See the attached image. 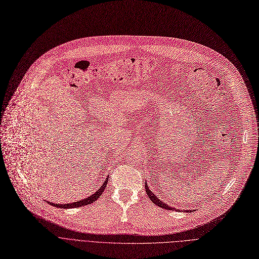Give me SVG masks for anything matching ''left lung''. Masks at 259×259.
Masks as SVG:
<instances>
[{"mask_svg":"<svg viewBox=\"0 0 259 259\" xmlns=\"http://www.w3.org/2000/svg\"><path fill=\"white\" fill-rule=\"evenodd\" d=\"M145 191H146L147 196H149V198L151 199V201H153L154 204H156V205H158V206H160V207H163L164 210H176V211H179L178 208H175V207H173V206L167 205L164 201H162L161 199H159L158 197L151 191L150 187L147 186V182H145ZM187 212L189 213V212H193V211H192V210H188Z\"/></svg>","mask_w":259,"mask_h":259,"instance_id":"obj_1","label":"left lung"}]
</instances>
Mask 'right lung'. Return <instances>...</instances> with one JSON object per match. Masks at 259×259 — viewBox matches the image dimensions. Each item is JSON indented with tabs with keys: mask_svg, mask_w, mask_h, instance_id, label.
Wrapping results in <instances>:
<instances>
[{
	"mask_svg": "<svg viewBox=\"0 0 259 259\" xmlns=\"http://www.w3.org/2000/svg\"><path fill=\"white\" fill-rule=\"evenodd\" d=\"M107 181H108V177L105 178L104 182L102 183L101 188L96 191L94 194H92L91 196H89L88 198L85 199H82V200H78L76 202H71V203H66V204H59V203H54V202H49L52 205L56 206V207H60V208H72V207H80V206H83V205H88V204H91L93 202H95L99 197L102 195V193L104 192L105 188H106V184H107Z\"/></svg>",
	"mask_w": 259,
	"mask_h": 259,
	"instance_id": "1",
	"label": "right lung"
}]
</instances>
